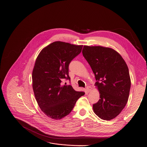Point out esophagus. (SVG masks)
<instances>
[{
	"mask_svg": "<svg viewBox=\"0 0 147 147\" xmlns=\"http://www.w3.org/2000/svg\"><path fill=\"white\" fill-rule=\"evenodd\" d=\"M86 90L89 92H90V91H91V89H92V88L90 87V86H87L86 88Z\"/></svg>",
	"mask_w": 147,
	"mask_h": 147,
	"instance_id": "1",
	"label": "esophagus"
}]
</instances>
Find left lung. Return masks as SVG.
<instances>
[{
    "instance_id": "left-lung-1",
    "label": "left lung",
    "mask_w": 147,
    "mask_h": 147,
    "mask_svg": "<svg viewBox=\"0 0 147 147\" xmlns=\"http://www.w3.org/2000/svg\"><path fill=\"white\" fill-rule=\"evenodd\" d=\"M84 57L89 64L99 91L100 99L93 105L94 113L104 120L118 116L128 100L131 81L127 66L114 49L84 45Z\"/></svg>"
}]
</instances>
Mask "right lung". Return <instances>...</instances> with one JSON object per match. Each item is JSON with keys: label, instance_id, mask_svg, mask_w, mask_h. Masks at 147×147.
I'll return each instance as SVG.
<instances>
[{"label": "right lung", "instance_id": "obj_1", "mask_svg": "<svg viewBox=\"0 0 147 147\" xmlns=\"http://www.w3.org/2000/svg\"><path fill=\"white\" fill-rule=\"evenodd\" d=\"M82 45L55 41L44 47L37 56L32 71V87L41 111L49 118L58 120L69 115L84 92L76 91L70 85L69 65L82 50Z\"/></svg>", "mask_w": 147, "mask_h": 147}]
</instances>
